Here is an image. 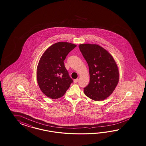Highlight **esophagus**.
Returning <instances> with one entry per match:
<instances>
[{
	"label": "esophagus",
	"instance_id": "esophagus-1",
	"mask_svg": "<svg viewBox=\"0 0 146 146\" xmlns=\"http://www.w3.org/2000/svg\"><path fill=\"white\" fill-rule=\"evenodd\" d=\"M78 78H76V79H75L74 80V83H76L77 82H78Z\"/></svg>",
	"mask_w": 146,
	"mask_h": 146
}]
</instances>
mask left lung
<instances>
[{
    "mask_svg": "<svg viewBox=\"0 0 146 146\" xmlns=\"http://www.w3.org/2000/svg\"><path fill=\"white\" fill-rule=\"evenodd\" d=\"M79 48L88 64L90 77L84 92L94 101L107 99L113 92L119 80L115 60L107 50L98 45L80 44Z\"/></svg>",
    "mask_w": 146,
    "mask_h": 146,
    "instance_id": "8db88e82",
    "label": "left lung"
}]
</instances>
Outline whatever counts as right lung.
Here are the masks:
<instances>
[{
	"instance_id": "add662e5",
	"label": "right lung",
	"mask_w": 146,
	"mask_h": 146,
	"mask_svg": "<svg viewBox=\"0 0 146 146\" xmlns=\"http://www.w3.org/2000/svg\"><path fill=\"white\" fill-rule=\"evenodd\" d=\"M76 46L72 43L58 42L48 47L40 57L37 68V81L47 97L56 99L63 96L73 82L64 60Z\"/></svg>"
}]
</instances>
